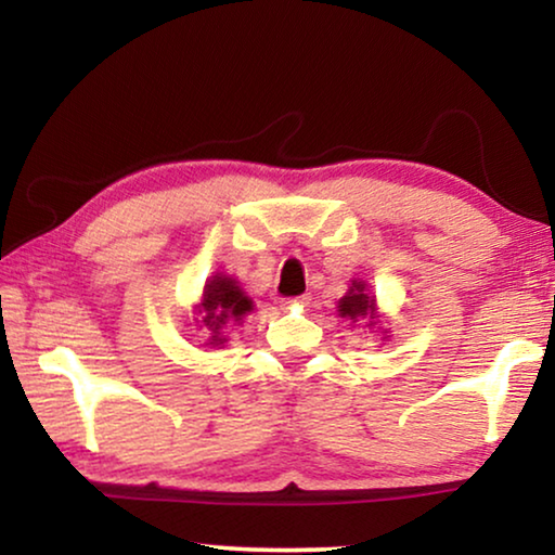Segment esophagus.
I'll list each match as a JSON object with an SVG mask.
<instances>
[{"mask_svg": "<svg viewBox=\"0 0 555 555\" xmlns=\"http://www.w3.org/2000/svg\"><path fill=\"white\" fill-rule=\"evenodd\" d=\"M288 304H291V306H300V308H304V306L311 304V296H298V298H294V300H288Z\"/></svg>", "mask_w": 555, "mask_h": 555, "instance_id": "34e87169", "label": "esophagus"}]
</instances>
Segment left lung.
<instances>
[{
	"instance_id": "obj_1",
	"label": "left lung",
	"mask_w": 555,
	"mask_h": 555,
	"mask_svg": "<svg viewBox=\"0 0 555 555\" xmlns=\"http://www.w3.org/2000/svg\"><path fill=\"white\" fill-rule=\"evenodd\" d=\"M337 313L347 321H367V327L379 321L377 313V300L367 294V284L364 281H352V286L337 304Z\"/></svg>"
}]
</instances>
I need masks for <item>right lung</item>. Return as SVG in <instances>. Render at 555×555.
Listing matches in <instances>:
<instances>
[{
	"label": "right lung",
	"mask_w": 555,
	"mask_h": 555,
	"mask_svg": "<svg viewBox=\"0 0 555 555\" xmlns=\"http://www.w3.org/2000/svg\"><path fill=\"white\" fill-rule=\"evenodd\" d=\"M251 311V298L244 294L240 281L232 276L215 274L203 288L198 313H203V325L212 333L208 345H222V331L232 323H240L244 313Z\"/></svg>",
	"instance_id": "1"
}]
</instances>
